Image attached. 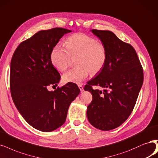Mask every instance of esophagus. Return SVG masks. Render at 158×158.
Here are the masks:
<instances>
[{
    "label": "esophagus",
    "mask_w": 158,
    "mask_h": 158,
    "mask_svg": "<svg viewBox=\"0 0 158 158\" xmlns=\"http://www.w3.org/2000/svg\"><path fill=\"white\" fill-rule=\"evenodd\" d=\"M78 88H79V89H80V90L81 92L84 91V87H83L82 85H78Z\"/></svg>",
    "instance_id": "obj_1"
}]
</instances>
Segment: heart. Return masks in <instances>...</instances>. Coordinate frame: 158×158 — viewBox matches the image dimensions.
I'll return each mask as SVG.
<instances>
[{
    "label": "heart",
    "instance_id": "heart-1",
    "mask_svg": "<svg viewBox=\"0 0 158 158\" xmlns=\"http://www.w3.org/2000/svg\"><path fill=\"white\" fill-rule=\"evenodd\" d=\"M64 44L65 46L56 44L50 54L52 63L60 71L67 70L72 58L77 57L76 64L78 67L63 75L64 83L79 84L89 73L95 75L105 67L108 56L106 48L95 38L78 32L67 37Z\"/></svg>",
    "mask_w": 158,
    "mask_h": 158
}]
</instances>
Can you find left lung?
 <instances>
[{
    "mask_svg": "<svg viewBox=\"0 0 158 158\" xmlns=\"http://www.w3.org/2000/svg\"><path fill=\"white\" fill-rule=\"evenodd\" d=\"M91 32L105 45L108 56L101 72L84 87L93 96L87 116L94 127L109 131L121 126L131 114L143 85V69L131 44L109 31L92 29ZM92 85L105 89L94 90Z\"/></svg>",
    "mask_w": 158,
    "mask_h": 158,
    "instance_id": "left-lung-1",
    "label": "left lung"
}]
</instances>
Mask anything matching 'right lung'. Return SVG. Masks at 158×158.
<instances>
[{"label":"right lung","instance_id":"1","mask_svg":"<svg viewBox=\"0 0 158 158\" xmlns=\"http://www.w3.org/2000/svg\"><path fill=\"white\" fill-rule=\"evenodd\" d=\"M69 29L56 27L40 31L20 43L10 63V87L14 104L32 127L50 132L65 122L69 107L80 94L75 84L53 91L61 78L50 59L53 48ZM52 86V87H53Z\"/></svg>","mask_w":158,"mask_h":158}]
</instances>
